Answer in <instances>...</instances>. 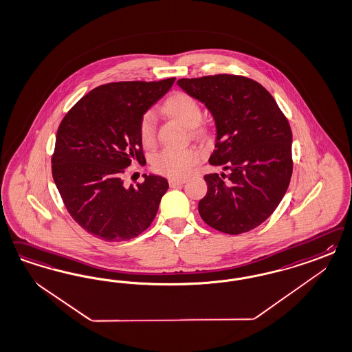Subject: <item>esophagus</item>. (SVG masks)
Listing matches in <instances>:
<instances>
[{"label":"esophagus","mask_w":352,"mask_h":352,"mask_svg":"<svg viewBox=\"0 0 352 352\" xmlns=\"http://www.w3.org/2000/svg\"><path fill=\"white\" fill-rule=\"evenodd\" d=\"M184 182H185V180H180V179H168V184H170V188L177 186V185H182Z\"/></svg>","instance_id":"obj_1"}]
</instances>
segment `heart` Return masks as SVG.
Segmentation results:
<instances>
[{
    "instance_id": "heart-1",
    "label": "heart",
    "mask_w": 352,
    "mask_h": 352,
    "mask_svg": "<svg viewBox=\"0 0 352 352\" xmlns=\"http://www.w3.org/2000/svg\"><path fill=\"white\" fill-rule=\"evenodd\" d=\"M163 111L182 124L192 126L194 135L204 136L207 126L198 123L202 118V109L198 101L188 93L175 91L163 103ZM138 136L145 146L155 142V119L151 113H145L138 123ZM201 159L197 148H164L151 159V168L159 175L180 179L185 177Z\"/></svg>"
}]
</instances>
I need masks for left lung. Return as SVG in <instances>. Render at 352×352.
I'll return each instance as SVG.
<instances>
[{"label":"left lung","instance_id":"1","mask_svg":"<svg viewBox=\"0 0 352 352\" xmlns=\"http://www.w3.org/2000/svg\"><path fill=\"white\" fill-rule=\"evenodd\" d=\"M179 87L211 111L216 124L210 164L226 173L204 176L198 204L204 223L227 234L261 226L284 198L293 173L290 124L271 93L230 74L180 79Z\"/></svg>","mask_w":352,"mask_h":352}]
</instances>
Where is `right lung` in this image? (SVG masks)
Masks as SVG:
<instances>
[{
  "mask_svg": "<svg viewBox=\"0 0 352 352\" xmlns=\"http://www.w3.org/2000/svg\"><path fill=\"white\" fill-rule=\"evenodd\" d=\"M175 78L103 84L75 103L58 126L52 173L68 214L91 236L126 241L146 230L168 189L166 179L125 186L126 168L144 163L138 123Z\"/></svg>",
  "mask_w": 352,
  "mask_h": 352,
  "instance_id": "obj_1",
  "label": "right lung"
}]
</instances>
